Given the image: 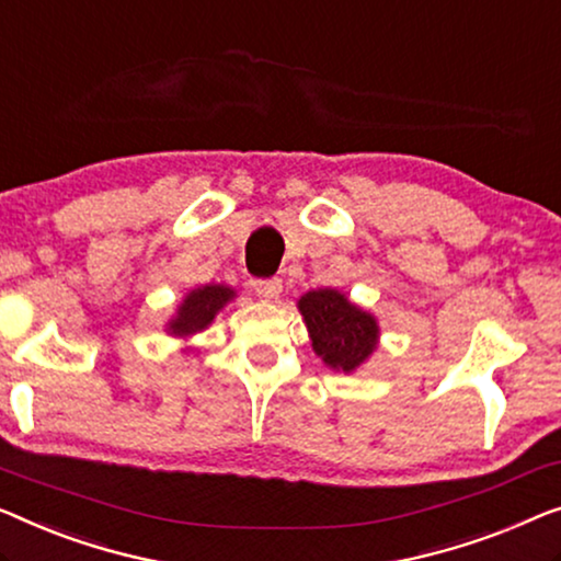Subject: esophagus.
<instances>
[{"label":"esophagus","instance_id":"1","mask_svg":"<svg viewBox=\"0 0 561 561\" xmlns=\"http://www.w3.org/2000/svg\"><path fill=\"white\" fill-rule=\"evenodd\" d=\"M253 290L257 294V298L263 300H275L283 294V283L278 278H271V280H255L253 283Z\"/></svg>","mask_w":561,"mask_h":561}]
</instances>
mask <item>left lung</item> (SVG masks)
<instances>
[{
  "instance_id": "8db88e82",
  "label": "left lung",
  "mask_w": 561,
  "mask_h": 561,
  "mask_svg": "<svg viewBox=\"0 0 561 561\" xmlns=\"http://www.w3.org/2000/svg\"><path fill=\"white\" fill-rule=\"evenodd\" d=\"M298 311L316 356L329 369L354 375L379 346V321L339 288H316L298 298Z\"/></svg>"
}]
</instances>
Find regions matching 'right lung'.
Returning <instances> with one entry per match:
<instances>
[{"label": "right lung", "instance_id": "obj_1", "mask_svg": "<svg viewBox=\"0 0 561 561\" xmlns=\"http://www.w3.org/2000/svg\"><path fill=\"white\" fill-rule=\"evenodd\" d=\"M234 298H238V290L225 286V283H207V286L192 288L180 300L172 319L164 323V331L176 339H192L194 334H202L215 321V316ZM182 352H194V348L186 346Z\"/></svg>", "mask_w": 561, "mask_h": 561}]
</instances>
